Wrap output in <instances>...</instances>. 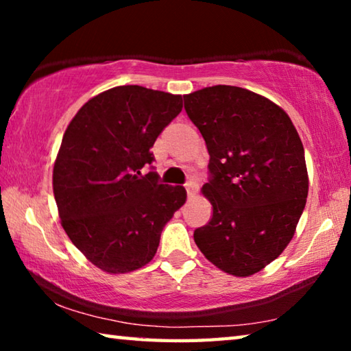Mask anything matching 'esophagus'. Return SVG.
I'll return each mask as SVG.
<instances>
[{"mask_svg": "<svg viewBox=\"0 0 351 351\" xmlns=\"http://www.w3.org/2000/svg\"><path fill=\"white\" fill-rule=\"evenodd\" d=\"M186 190H187L189 197H193V195L198 192V182L195 181V180H189L186 182Z\"/></svg>", "mask_w": 351, "mask_h": 351, "instance_id": "obj_1", "label": "esophagus"}]
</instances>
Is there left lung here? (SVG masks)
Returning a JSON list of instances; mask_svg holds the SVG:
<instances>
[{"label":"left lung","mask_w":351,"mask_h":351,"mask_svg":"<svg viewBox=\"0 0 351 351\" xmlns=\"http://www.w3.org/2000/svg\"><path fill=\"white\" fill-rule=\"evenodd\" d=\"M184 108L210 156L201 190L213 213L195 243L217 268L252 276L283 252L305 209L304 145L280 106L245 88H203Z\"/></svg>","instance_id":"obj_1"}]
</instances>
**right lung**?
Listing matches in <instances>:
<instances>
[{
	"label": "right lung",
	"instance_id": "right-lung-1",
	"mask_svg": "<svg viewBox=\"0 0 351 351\" xmlns=\"http://www.w3.org/2000/svg\"><path fill=\"white\" fill-rule=\"evenodd\" d=\"M181 110V96L116 86L88 100L63 134L52 173L58 215L74 246L105 272L145 266L186 203L184 187L159 184L153 170L141 173Z\"/></svg>",
	"mask_w": 351,
	"mask_h": 351
}]
</instances>
